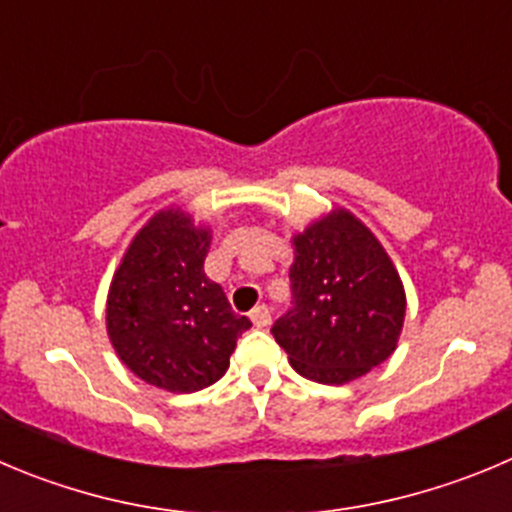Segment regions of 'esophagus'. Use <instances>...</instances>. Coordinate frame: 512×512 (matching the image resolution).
Wrapping results in <instances>:
<instances>
[{
  "label": "esophagus",
  "mask_w": 512,
  "mask_h": 512,
  "mask_svg": "<svg viewBox=\"0 0 512 512\" xmlns=\"http://www.w3.org/2000/svg\"><path fill=\"white\" fill-rule=\"evenodd\" d=\"M251 321L253 326H259V329H264V326L271 324V309L266 304H259L256 309L251 311Z\"/></svg>",
  "instance_id": "1"
}]
</instances>
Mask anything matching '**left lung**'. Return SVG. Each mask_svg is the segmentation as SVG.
Wrapping results in <instances>:
<instances>
[{
	"mask_svg": "<svg viewBox=\"0 0 512 512\" xmlns=\"http://www.w3.org/2000/svg\"><path fill=\"white\" fill-rule=\"evenodd\" d=\"M291 309L271 334L301 377L347 384L389 359L405 324V286L372 231L344 208L294 236Z\"/></svg>",
	"mask_w": 512,
	"mask_h": 512,
	"instance_id": "1",
	"label": "left lung"
}]
</instances>
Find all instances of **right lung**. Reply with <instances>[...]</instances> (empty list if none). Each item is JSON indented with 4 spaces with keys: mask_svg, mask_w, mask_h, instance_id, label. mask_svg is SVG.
Instances as JSON below:
<instances>
[{
    "mask_svg": "<svg viewBox=\"0 0 512 512\" xmlns=\"http://www.w3.org/2000/svg\"><path fill=\"white\" fill-rule=\"evenodd\" d=\"M211 231L180 208L160 211L125 251L107 294V337L120 362L175 394L218 382L248 316L203 271Z\"/></svg>",
    "mask_w": 512,
    "mask_h": 512,
    "instance_id": "obj_1",
    "label": "right lung"
}]
</instances>
